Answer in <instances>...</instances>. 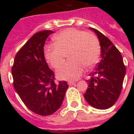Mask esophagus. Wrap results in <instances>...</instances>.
<instances>
[{"mask_svg": "<svg viewBox=\"0 0 134 134\" xmlns=\"http://www.w3.org/2000/svg\"><path fill=\"white\" fill-rule=\"evenodd\" d=\"M67 83H68V85H72L75 84V82L74 81H68V82H67Z\"/></svg>", "mask_w": 134, "mask_h": 134, "instance_id": "obj_1", "label": "esophagus"}]
</instances>
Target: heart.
Instances as JSON below:
<instances>
[{
	"instance_id": "heart-1",
	"label": "heart",
	"mask_w": 134,
	"mask_h": 134,
	"mask_svg": "<svg viewBox=\"0 0 134 134\" xmlns=\"http://www.w3.org/2000/svg\"><path fill=\"white\" fill-rule=\"evenodd\" d=\"M54 45L44 47V57L48 64L57 69L64 63L66 55L70 61L57 70L62 80H76L84 67L91 69L97 63L100 46L96 36L76 29H67L53 38Z\"/></svg>"
}]
</instances>
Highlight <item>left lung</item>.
<instances>
[{
  "label": "left lung",
  "mask_w": 134,
  "mask_h": 134,
  "mask_svg": "<svg viewBox=\"0 0 134 134\" xmlns=\"http://www.w3.org/2000/svg\"><path fill=\"white\" fill-rule=\"evenodd\" d=\"M98 37L101 47L100 61L90 78L84 97L88 104L97 109H108L120 96L126 67L121 52L108 38L99 31L90 28Z\"/></svg>",
  "instance_id": "obj_1"
}]
</instances>
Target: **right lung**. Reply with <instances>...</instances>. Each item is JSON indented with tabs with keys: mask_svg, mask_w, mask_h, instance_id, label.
<instances>
[{
	"mask_svg": "<svg viewBox=\"0 0 134 134\" xmlns=\"http://www.w3.org/2000/svg\"><path fill=\"white\" fill-rule=\"evenodd\" d=\"M52 31H38L31 37L15 57L12 67L13 87L26 106L40 115L56 112L64 100L69 85L54 82V74L46 62L44 46Z\"/></svg>",
	"mask_w": 134,
	"mask_h": 134,
	"instance_id": "obj_1",
	"label": "right lung"
}]
</instances>
